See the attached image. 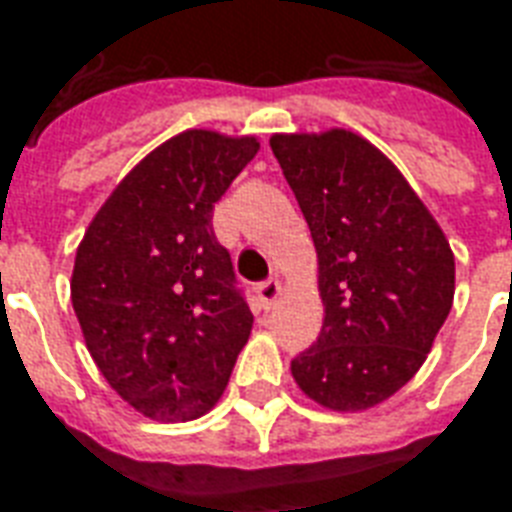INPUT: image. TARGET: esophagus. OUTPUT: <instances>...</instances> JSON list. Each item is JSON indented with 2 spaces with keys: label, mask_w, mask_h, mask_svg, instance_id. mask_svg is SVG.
<instances>
[{
  "label": "esophagus",
  "mask_w": 512,
  "mask_h": 512,
  "mask_svg": "<svg viewBox=\"0 0 512 512\" xmlns=\"http://www.w3.org/2000/svg\"><path fill=\"white\" fill-rule=\"evenodd\" d=\"M257 297H260V303H263V308H271L276 300H279L281 295V281L279 279H268V281H260L255 287Z\"/></svg>",
  "instance_id": "esophagus-1"
}]
</instances>
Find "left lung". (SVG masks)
<instances>
[{"label":"left lung","mask_w":512,"mask_h":512,"mask_svg":"<svg viewBox=\"0 0 512 512\" xmlns=\"http://www.w3.org/2000/svg\"><path fill=\"white\" fill-rule=\"evenodd\" d=\"M271 148L311 228L324 303L319 340L292 377L335 412L382 404L452 311V247L396 164L356 132L273 135Z\"/></svg>","instance_id":"obj_1"}]
</instances>
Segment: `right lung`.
Returning <instances> with one entry per match:
<instances>
[{"mask_svg":"<svg viewBox=\"0 0 512 512\" xmlns=\"http://www.w3.org/2000/svg\"><path fill=\"white\" fill-rule=\"evenodd\" d=\"M257 138L185 130L116 185L76 249L71 303L95 364L151 420L188 422L220 401L252 332L212 209Z\"/></svg>","mask_w":512,"mask_h":512,"instance_id":"add662e5","label":"right lung"}]
</instances>
